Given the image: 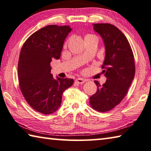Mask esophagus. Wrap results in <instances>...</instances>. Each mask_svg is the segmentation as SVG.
I'll return each mask as SVG.
<instances>
[{"instance_id":"obj_1","label":"esophagus","mask_w":151,"mask_h":151,"mask_svg":"<svg viewBox=\"0 0 151 151\" xmlns=\"http://www.w3.org/2000/svg\"><path fill=\"white\" fill-rule=\"evenodd\" d=\"M86 80L83 78H77L76 80V82L78 83H80V84H82V83L86 82Z\"/></svg>"}]
</instances>
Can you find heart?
I'll list each match as a JSON object with an SVG mask.
<instances>
[{"label":"heart","mask_w":151,"mask_h":151,"mask_svg":"<svg viewBox=\"0 0 151 151\" xmlns=\"http://www.w3.org/2000/svg\"><path fill=\"white\" fill-rule=\"evenodd\" d=\"M92 37H96L94 35H88L86 36L85 38H92Z\"/></svg>","instance_id":"heart-1"}]
</instances>
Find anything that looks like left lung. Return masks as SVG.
Returning <instances> with one entry per match:
<instances>
[{
	"label": "left lung",
	"instance_id": "8db88e82",
	"mask_svg": "<svg viewBox=\"0 0 151 151\" xmlns=\"http://www.w3.org/2000/svg\"><path fill=\"white\" fill-rule=\"evenodd\" d=\"M93 27L102 38L105 46L102 73L107 80L103 85L94 81L98 90L90 98V103L94 110L107 112L127 95L135 74L134 55L128 39L116 27L97 23Z\"/></svg>",
	"mask_w": 151,
	"mask_h": 151
}]
</instances>
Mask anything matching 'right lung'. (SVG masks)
<instances>
[{"instance_id":"add662e5","label":"right lung","mask_w":151,"mask_h":151,"mask_svg":"<svg viewBox=\"0 0 151 151\" xmlns=\"http://www.w3.org/2000/svg\"><path fill=\"white\" fill-rule=\"evenodd\" d=\"M71 30L68 25L46 26L32 34L22 47L18 64L20 88L29 104L44 114L58 110L63 92L73 83V79H54L50 66L52 59L60 58Z\"/></svg>"}]
</instances>
